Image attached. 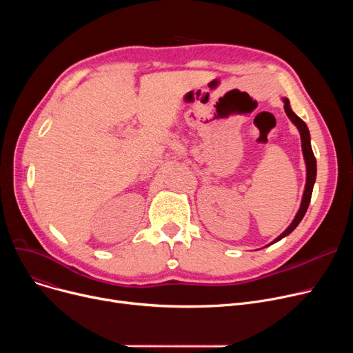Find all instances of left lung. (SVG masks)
<instances>
[{"mask_svg":"<svg viewBox=\"0 0 353 353\" xmlns=\"http://www.w3.org/2000/svg\"><path fill=\"white\" fill-rule=\"evenodd\" d=\"M283 103H285V111L288 117L290 119V121L298 127L299 133H301V140H302V152H303V157H305V163H306V184H305V192H303V196H302V203H301V208H299V212L296 213L294 219L292 223L289 225V228L279 236L276 237L273 243L279 242L281 239H283L285 236L290 234L296 228H298V225L301 223V220L303 219L307 208H309V203H310V197H312V192H313V184H314V180H316V159H314V154L312 152V145H310V134H309V128L306 125V123L296 116L293 111H292V107L289 104V100L288 99H283Z\"/></svg>","mask_w":353,"mask_h":353,"instance_id":"1","label":"left lung"}]
</instances>
